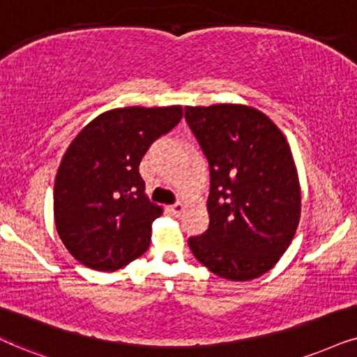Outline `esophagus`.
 Masks as SVG:
<instances>
[{"instance_id":"esophagus-1","label":"esophagus","mask_w":357,"mask_h":357,"mask_svg":"<svg viewBox=\"0 0 357 357\" xmlns=\"http://www.w3.org/2000/svg\"><path fill=\"white\" fill-rule=\"evenodd\" d=\"M168 211L171 212V214H173V215H176V218H178V215H181V214H183V211H184V204H181V202H176V204H173V206H169V207H168Z\"/></svg>"}]
</instances>
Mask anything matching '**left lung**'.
I'll use <instances>...</instances> for the list:
<instances>
[{"instance_id": "left-lung-1", "label": "left lung", "mask_w": 357, "mask_h": 357, "mask_svg": "<svg viewBox=\"0 0 357 357\" xmlns=\"http://www.w3.org/2000/svg\"><path fill=\"white\" fill-rule=\"evenodd\" d=\"M184 112L211 174L209 227L189 237V249L219 277L254 280L285 254L300 222L290 146L278 126L252 107L220 103Z\"/></svg>"}]
</instances>
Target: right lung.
Segmentation results:
<instances>
[{
    "mask_svg": "<svg viewBox=\"0 0 357 357\" xmlns=\"http://www.w3.org/2000/svg\"><path fill=\"white\" fill-rule=\"evenodd\" d=\"M183 108L126 107L93 119L67 148L54 183V220L85 267L115 272L148 250L160 206L145 196L139 163Z\"/></svg>",
    "mask_w": 357,
    "mask_h": 357,
    "instance_id": "1",
    "label": "right lung"
}]
</instances>
